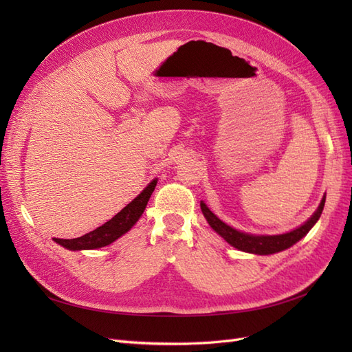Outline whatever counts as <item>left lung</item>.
<instances>
[{
  "mask_svg": "<svg viewBox=\"0 0 352 352\" xmlns=\"http://www.w3.org/2000/svg\"><path fill=\"white\" fill-rule=\"evenodd\" d=\"M324 201H326V197H323L317 211L304 223L302 226H300L292 232L283 233V235H248V233L239 232L236 229L228 226L226 223H223L220 219H217L214 214H212L202 201H201V210H202V214H204V217L207 219L208 225L214 229L221 238H225V241L229 242L232 247H235L245 252L267 255V254H274V252L289 248L301 238H304L307 233L310 232V229L316 225V221L320 219L323 207H324Z\"/></svg>",
  "mask_w": 352,
  "mask_h": 352,
  "instance_id": "obj_1",
  "label": "left lung"
}]
</instances>
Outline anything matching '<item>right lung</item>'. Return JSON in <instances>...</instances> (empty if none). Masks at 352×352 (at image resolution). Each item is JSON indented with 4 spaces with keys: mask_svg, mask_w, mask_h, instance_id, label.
I'll return each instance as SVG.
<instances>
[{
    "mask_svg": "<svg viewBox=\"0 0 352 352\" xmlns=\"http://www.w3.org/2000/svg\"><path fill=\"white\" fill-rule=\"evenodd\" d=\"M155 185H157V180H153V182L148 185L140 195H138L132 202H129V204H127L120 212H117L111 220L104 223L102 226L97 228L95 230L87 233V235L73 238V239L54 238V241L72 251L95 250V248L105 247V245H110L117 238L124 235V233L129 230L138 220H140L148 204V199H150L151 194L154 192Z\"/></svg>",
    "mask_w": 352,
    "mask_h": 352,
    "instance_id": "add662e5",
    "label": "right lung"
}]
</instances>
